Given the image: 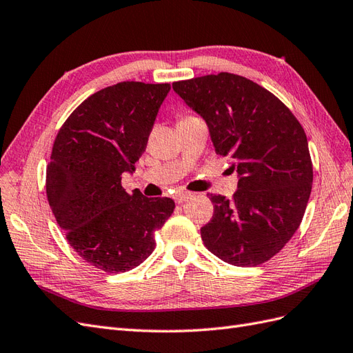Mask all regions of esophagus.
<instances>
[{"instance_id": "34e87169", "label": "esophagus", "mask_w": 353, "mask_h": 353, "mask_svg": "<svg viewBox=\"0 0 353 353\" xmlns=\"http://www.w3.org/2000/svg\"><path fill=\"white\" fill-rule=\"evenodd\" d=\"M190 197H191V193H187V191H184V193H178V194L174 196V199H175V201L178 203V205L187 201Z\"/></svg>"}]
</instances>
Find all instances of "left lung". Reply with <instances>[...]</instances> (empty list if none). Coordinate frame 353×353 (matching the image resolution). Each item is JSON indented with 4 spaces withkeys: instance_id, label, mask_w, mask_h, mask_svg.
I'll list each match as a JSON object with an SVG mask.
<instances>
[{
    "instance_id": "8db88e82",
    "label": "left lung",
    "mask_w": 353,
    "mask_h": 353,
    "mask_svg": "<svg viewBox=\"0 0 353 353\" xmlns=\"http://www.w3.org/2000/svg\"><path fill=\"white\" fill-rule=\"evenodd\" d=\"M209 126L215 153L231 160L239 190L209 194L213 216L203 244L223 262L258 266L290 241L312 190V160L303 128L272 92L228 72L172 83Z\"/></svg>"
}]
</instances>
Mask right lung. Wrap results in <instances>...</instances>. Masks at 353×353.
Instances as JSON below:
<instances>
[{
    "instance_id": "obj_1",
    "label": "right lung",
    "mask_w": 353,
    "mask_h": 353,
    "mask_svg": "<svg viewBox=\"0 0 353 353\" xmlns=\"http://www.w3.org/2000/svg\"><path fill=\"white\" fill-rule=\"evenodd\" d=\"M169 83L119 82L94 92L59 130L47 165L50 208L81 258L109 274L130 271L156 248L154 232L172 215L168 197L128 194L134 170Z\"/></svg>"
}]
</instances>
